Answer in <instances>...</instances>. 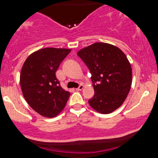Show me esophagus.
<instances>
[{"label":"esophagus","instance_id":"esophagus-1","mask_svg":"<svg viewBox=\"0 0 158 158\" xmlns=\"http://www.w3.org/2000/svg\"><path fill=\"white\" fill-rule=\"evenodd\" d=\"M83 89H84V85H80L79 87H78L77 89H76L77 91H81V90H82Z\"/></svg>","mask_w":158,"mask_h":158}]
</instances>
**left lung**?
Returning <instances> with one entry per match:
<instances>
[{
    "label": "left lung",
    "instance_id": "8db88e82",
    "mask_svg": "<svg viewBox=\"0 0 158 158\" xmlns=\"http://www.w3.org/2000/svg\"><path fill=\"white\" fill-rule=\"evenodd\" d=\"M77 55L92 74L95 95L89 101L91 107L101 114L118 109L131 87L132 69L126 55L106 43L92 44L80 49Z\"/></svg>",
    "mask_w": 158,
    "mask_h": 158
}]
</instances>
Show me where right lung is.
<instances>
[{"mask_svg":"<svg viewBox=\"0 0 158 158\" xmlns=\"http://www.w3.org/2000/svg\"><path fill=\"white\" fill-rule=\"evenodd\" d=\"M71 49H40L31 53L22 66L20 83L28 105L40 115L53 118L66 106L69 92L60 85L56 72Z\"/></svg>","mask_w":158,"mask_h":158,"instance_id":"1","label":"right lung"}]
</instances>
